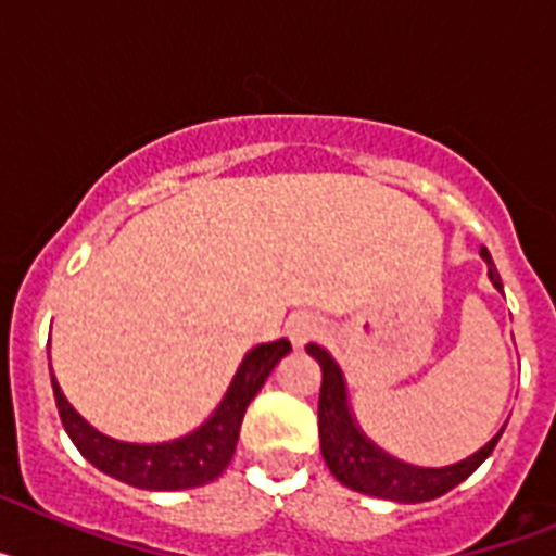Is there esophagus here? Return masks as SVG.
I'll return each instance as SVG.
<instances>
[{"label": "esophagus", "instance_id": "obj_1", "mask_svg": "<svg viewBox=\"0 0 556 556\" xmlns=\"http://www.w3.org/2000/svg\"><path fill=\"white\" fill-rule=\"evenodd\" d=\"M287 331H289V339H292V345L303 348L308 345V342H317V339L326 333V320L312 312H301V314H294V317H289Z\"/></svg>", "mask_w": 556, "mask_h": 556}]
</instances>
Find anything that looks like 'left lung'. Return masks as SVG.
<instances>
[{"label": "left lung", "mask_w": 556, "mask_h": 556, "mask_svg": "<svg viewBox=\"0 0 556 556\" xmlns=\"http://www.w3.org/2000/svg\"><path fill=\"white\" fill-rule=\"evenodd\" d=\"M481 258L488 262V275L495 289L501 287V275L490 258L488 248H481ZM308 356H314L323 367V387H320V406H317V426H320V451L328 470L342 481L345 488L356 493L376 495V498L401 501V504H417V501H431L454 490L459 481L468 479L481 462L493 454L495 443L504 434L501 426L498 434L490 440L484 448L476 451L468 459L448 465V468H417L372 445L362 431L348 406V390L342 370L331 358V353L320 345H306Z\"/></svg>", "instance_id": "8db88e82"}]
</instances>
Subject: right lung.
<instances>
[{
	"instance_id": "1",
	"label": "right lung",
	"mask_w": 556,
	"mask_h": 556,
	"mask_svg": "<svg viewBox=\"0 0 556 556\" xmlns=\"http://www.w3.org/2000/svg\"><path fill=\"white\" fill-rule=\"evenodd\" d=\"M289 351H292L289 339L255 345L242 358V365L236 370L233 381H230L228 392L214 409V415L191 434L155 445L119 443V440L100 434L94 426H88L77 415L75 406L68 404L55 376H52V367H49V376H52V392H55L63 429L94 468L141 490H189L208 484L228 468L250 401L255 397V392L262 390L273 367Z\"/></svg>"
}]
</instances>
